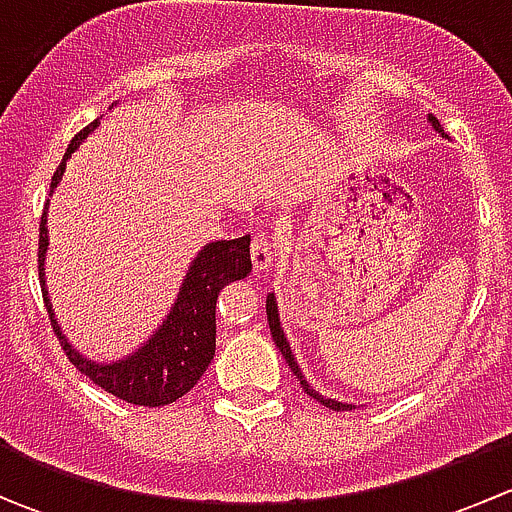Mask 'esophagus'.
<instances>
[{
  "instance_id": "obj_1",
  "label": "esophagus",
  "mask_w": 512,
  "mask_h": 512,
  "mask_svg": "<svg viewBox=\"0 0 512 512\" xmlns=\"http://www.w3.org/2000/svg\"><path fill=\"white\" fill-rule=\"evenodd\" d=\"M250 257L255 270H267V267H272V262L277 260V237L265 230L255 232V237H252Z\"/></svg>"
}]
</instances>
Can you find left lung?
<instances>
[{"label":"left lung","mask_w":512,"mask_h":512,"mask_svg":"<svg viewBox=\"0 0 512 512\" xmlns=\"http://www.w3.org/2000/svg\"><path fill=\"white\" fill-rule=\"evenodd\" d=\"M428 121L433 123V128H436V131H441V123H438V118H436V116H428ZM267 322H270V332H272V339H275V344H277V347H280L282 356H285V361H287V364H289V369H292V374L297 376V379H299V384H302V389L307 391V394L312 396V399H317L319 404H322V406H327V409H332V411H352V404H342V401L327 399V396L317 394V391H314L312 386L307 384V379H304V376H302V371H299L297 361H294V356H292V349H289V344H287V339H285V332H282V327H280V314H277L275 294H267Z\"/></svg>","instance_id":"obj_1"}]
</instances>
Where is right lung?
Instances as JSON below:
<instances>
[{"instance_id":"obj_1","label":"right lung","mask_w":512,"mask_h":512,"mask_svg":"<svg viewBox=\"0 0 512 512\" xmlns=\"http://www.w3.org/2000/svg\"><path fill=\"white\" fill-rule=\"evenodd\" d=\"M96 126L98 118L94 123H89L84 131L76 133L74 141L69 143L64 160H61L54 178H51L49 195L54 193L61 175H64L66 160L71 158V153L79 148V143ZM46 205H49V200H46ZM46 245H49V237H46L44 208L39 223V280L54 334L59 337L71 364L81 374L89 376L96 386H101L108 394L136 406L173 404L198 384L200 376L205 374V369H208L215 356V304H218L220 289L227 282L242 280L252 270L250 235L205 245L193 260V265H190L168 319L160 324V329L148 339V344H143L136 354L116 361V364H96V361L84 359L79 352H74L64 339V334H61L59 324H56L44 287Z\"/></svg>"}]
</instances>
